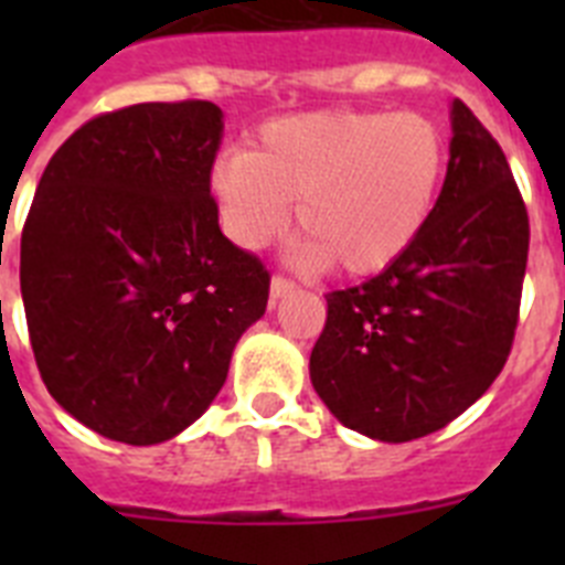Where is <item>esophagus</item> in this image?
Masks as SVG:
<instances>
[{
    "instance_id": "1",
    "label": "esophagus",
    "mask_w": 565,
    "mask_h": 565,
    "mask_svg": "<svg viewBox=\"0 0 565 565\" xmlns=\"http://www.w3.org/2000/svg\"><path fill=\"white\" fill-rule=\"evenodd\" d=\"M294 282L291 279H286V277H271V299H279V297H286V294H291L294 291Z\"/></svg>"
}]
</instances>
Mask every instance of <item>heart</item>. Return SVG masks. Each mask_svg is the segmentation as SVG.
<instances>
[{
	"mask_svg": "<svg viewBox=\"0 0 565 565\" xmlns=\"http://www.w3.org/2000/svg\"><path fill=\"white\" fill-rule=\"evenodd\" d=\"M444 138L418 113H308L259 127L254 149L221 154L209 192L239 248H259L297 201L299 259L367 277L407 252L430 217Z\"/></svg>",
	"mask_w": 565,
	"mask_h": 565,
	"instance_id": "heart-1",
	"label": "heart"
}]
</instances>
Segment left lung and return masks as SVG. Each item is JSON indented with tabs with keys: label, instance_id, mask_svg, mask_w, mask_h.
Segmentation results:
<instances>
[{
	"label": "left lung",
	"instance_id": "8db88e82",
	"mask_svg": "<svg viewBox=\"0 0 565 565\" xmlns=\"http://www.w3.org/2000/svg\"><path fill=\"white\" fill-rule=\"evenodd\" d=\"M450 163L407 252L362 286L328 294L311 384L376 441H413L476 404L507 364L529 254V214L507 154L463 102Z\"/></svg>",
	"mask_w": 565,
	"mask_h": 565
}]
</instances>
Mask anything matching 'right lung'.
Returning <instances> with one entry per match:
<instances>
[{
    "instance_id": "obj_1",
    "label": "right lung",
    "mask_w": 565,
    "mask_h": 565,
    "mask_svg": "<svg viewBox=\"0 0 565 565\" xmlns=\"http://www.w3.org/2000/svg\"><path fill=\"white\" fill-rule=\"evenodd\" d=\"M223 113L152 102L70 135L22 228L24 317L50 396L113 441L161 444L221 393L268 302L266 266L217 226Z\"/></svg>"
}]
</instances>
